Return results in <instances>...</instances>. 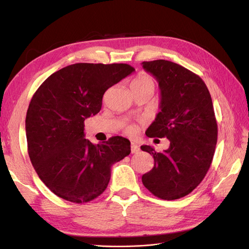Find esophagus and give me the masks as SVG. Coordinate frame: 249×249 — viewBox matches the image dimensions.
Listing matches in <instances>:
<instances>
[{
	"mask_svg": "<svg viewBox=\"0 0 249 249\" xmlns=\"http://www.w3.org/2000/svg\"><path fill=\"white\" fill-rule=\"evenodd\" d=\"M131 153H133V154H134V153H138L139 152V145L138 144H136L135 143V142H131Z\"/></svg>",
	"mask_w": 249,
	"mask_h": 249,
	"instance_id": "obj_1",
	"label": "esophagus"
}]
</instances>
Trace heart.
Returning <instances> with one entry per match:
<instances>
[{
  "label": "heart",
  "instance_id": "b5f03b06",
  "mask_svg": "<svg viewBox=\"0 0 249 249\" xmlns=\"http://www.w3.org/2000/svg\"><path fill=\"white\" fill-rule=\"evenodd\" d=\"M154 80H153V78L147 75L145 72H140L135 80L131 83V88L133 87H138V86H151V87H154ZM127 133L128 134H133L134 133V128H127Z\"/></svg>",
  "mask_w": 249,
  "mask_h": 249
}]
</instances>
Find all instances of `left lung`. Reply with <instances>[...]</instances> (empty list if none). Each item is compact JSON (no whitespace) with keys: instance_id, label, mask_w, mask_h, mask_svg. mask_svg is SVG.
<instances>
[{"instance_id":"1","label":"left lung","mask_w":249,"mask_h":249,"mask_svg":"<svg viewBox=\"0 0 249 249\" xmlns=\"http://www.w3.org/2000/svg\"><path fill=\"white\" fill-rule=\"evenodd\" d=\"M142 67L160 89V111L145 134L170 141L161 153L141 146L154 158L142 183L158 198L179 199L198 186L213 160L217 123L212 98L202 79L177 63L156 60L142 62Z\"/></svg>"}]
</instances>
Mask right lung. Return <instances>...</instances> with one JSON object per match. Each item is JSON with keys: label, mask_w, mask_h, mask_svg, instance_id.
<instances>
[{"label": "right lung", "mask_w": 249, "mask_h": 249, "mask_svg": "<svg viewBox=\"0 0 249 249\" xmlns=\"http://www.w3.org/2000/svg\"><path fill=\"white\" fill-rule=\"evenodd\" d=\"M134 71L128 64L77 63L52 73L33 95L25 118L29 156L57 197L75 203L97 198L113 163L129 155L123 137L99 144L84 138V120L97 114L105 92Z\"/></svg>", "instance_id": "obj_1"}]
</instances>
